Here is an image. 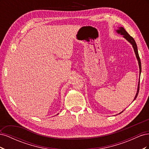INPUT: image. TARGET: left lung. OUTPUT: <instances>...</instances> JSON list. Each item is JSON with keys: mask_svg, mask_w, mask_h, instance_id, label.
I'll return each mask as SVG.
<instances>
[{"mask_svg": "<svg viewBox=\"0 0 149 149\" xmlns=\"http://www.w3.org/2000/svg\"><path fill=\"white\" fill-rule=\"evenodd\" d=\"M116 32L118 33H119V34H120V35H123V37H124V38H125L126 40H127V41L132 45V47H133V48H134V52H135V53H136V58H137V60H138L139 66V74H140V75H141V60H140L139 55V53H138L137 44H136V42H135L134 39L127 32V31H126V30H125L123 27H122V26H120V27H119V29L116 30ZM139 84H140V79H139V84H138L137 93H136V96H135V97H134V101L135 100H136V97H137L138 94H139ZM123 111H122L121 112H120L119 114L122 113V112H123Z\"/></svg>", "mask_w": 149, "mask_h": 149, "instance_id": "left-lung-1", "label": "left lung"}]
</instances>
